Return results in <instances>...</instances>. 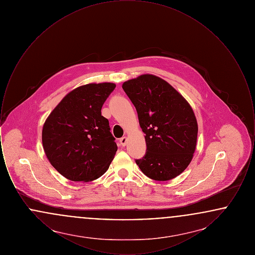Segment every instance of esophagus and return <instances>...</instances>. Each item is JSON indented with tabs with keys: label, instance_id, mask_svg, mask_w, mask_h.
Returning <instances> with one entry per match:
<instances>
[{
	"label": "esophagus",
	"instance_id": "esophagus-1",
	"mask_svg": "<svg viewBox=\"0 0 255 255\" xmlns=\"http://www.w3.org/2000/svg\"><path fill=\"white\" fill-rule=\"evenodd\" d=\"M120 143L121 145L125 146L127 143V137L126 136H122V138H120Z\"/></svg>",
	"mask_w": 255,
	"mask_h": 255
}]
</instances>
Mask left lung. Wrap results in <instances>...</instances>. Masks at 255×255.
<instances>
[{"mask_svg":"<svg viewBox=\"0 0 255 255\" xmlns=\"http://www.w3.org/2000/svg\"><path fill=\"white\" fill-rule=\"evenodd\" d=\"M145 133L146 153L135 163L155 181H169L190 163L197 143L198 124L189 103L169 83L142 74L123 83Z\"/></svg>","mask_w":255,"mask_h":255,"instance_id":"obj_1","label":"left lung"}]
</instances>
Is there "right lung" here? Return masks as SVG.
<instances>
[{
  "label": "right lung",
  "instance_id": "right-lung-1",
  "mask_svg": "<svg viewBox=\"0 0 255 255\" xmlns=\"http://www.w3.org/2000/svg\"><path fill=\"white\" fill-rule=\"evenodd\" d=\"M114 83H92L69 93L43 126L42 142L51 165L73 182H91L109 168L118 150L101 108Z\"/></svg>",
  "mask_w": 255,
  "mask_h": 255
}]
</instances>
